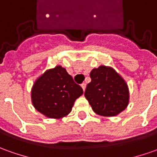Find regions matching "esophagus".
Listing matches in <instances>:
<instances>
[{
    "label": "esophagus",
    "mask_w": 157,
    "mask_h": 157,
    "mask_svg": "<svg viewBox=\"0 0 157 157\" xmlns=\"http://www.w3.org/2000/svg\"><path fill=\"white\" fill-rule=\"evenodd\" d=\"M81 87H82L83 91H85V89H86V84H85V83H82V84H81Z\"/></svg>",
    "instance_id": "34e87169"
}]
</instances>
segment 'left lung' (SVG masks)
Here are the masks:
<instances>
[{
    "instance_id": "1",
    "label": "left lung",
    "mask_w": 157,
    "mask_h": 157,
    "mask_svg": "<svg viewBox=\"0 0 157 157\" xmlns=\"http://www.w3.org/2000/svg\"><path fill=\"white\" fill-rule=\"evenodd\" d=\"M91 82L87 85L85 97L98 115L112 117L126 108L129 89L124 79L113 69L100 66L90 72Z\"/></svg>"
}]
</instances>
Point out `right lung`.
<instances>
[{"label":"right lung","instance_id":"1","mask_svg":"<svg viewBox=\"0 0 157 157\" xmlns=\"http://www.w3.org/2000/svg\"><path fill=\"white\" fill-rule=\"evenodd\" d=\"M83 94L64 68L56 66L45 71L35 82L32 101L37 111L51 119H60L72 110L75 100Z\"/></svg>","mask_w":157,"mask_h":157}]
</instances>
